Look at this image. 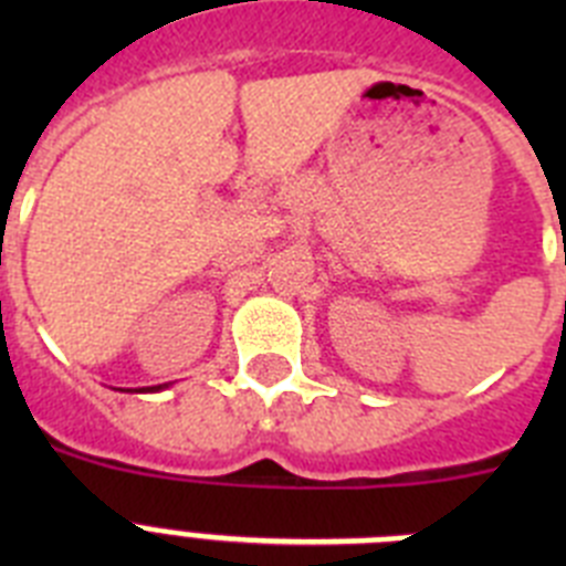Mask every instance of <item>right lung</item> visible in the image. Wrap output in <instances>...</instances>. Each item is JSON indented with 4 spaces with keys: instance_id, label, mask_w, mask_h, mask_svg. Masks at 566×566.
I'll use <instances>...</instances> for the list:
<instances>
[{
    "instance_id": "right-lung-1",
    "label": "right lung",
    "mask_w": 566,
    "mask_h": 566,
    "mask_svg": "<svg viewBox=\"0 0 566 566\" xmlns=\"http://www.w3.org/2000/svg\"><path fill=\"white\" fill-rule=\"evenodd\" d=\"M164 385H153V388H147V391H161Z\"/></svg>"
}]
</instances>
